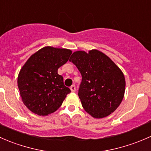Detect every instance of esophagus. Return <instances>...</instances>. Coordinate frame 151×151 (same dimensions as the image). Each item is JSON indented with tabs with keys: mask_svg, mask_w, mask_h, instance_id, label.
Returning <instances> with one entry per match:
<instances>
[{
	"mask_svg": "<svg viewBox=\"0 0 151 151\" xmlns=\"http://www.w3.org/2000/svg\"><path fill=\"white\" fill-rule=\"evenodd\" d=\"M70 90L71 91H73V92H75L76 91V86L75 85H72V86H70Z\"/></svg>",
	"mask_w": 151,
	"mask_h": 151,
	"instance_id": "obj_1",
	"label": "esophagus"
}]
</instances>
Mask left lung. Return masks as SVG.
<instances>
[{"label":"left lung","mask_w":151,"mask_h":151,"mask_svg":"<svg viewBox=\"0 0 151 151\" xmlns=\"http://www.w3.org/2000/svg\"><path fill=\"white\" fill-rule=\"evenodd\" d=\"M82 76L78 97L82 106L96 119L106 117L117 109L124 98L125 78L111 60L98 50L78 51L70 59Z\"/></svg>","instance_id":"obj_1"}]
</instances>
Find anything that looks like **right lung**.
I'll return each instance as SVG.
<instances>
[{
    "label": "right lung",
    "instance_id": "add662e5",
    "mask_svg": "<svg viewBox=\"0 0 151 151\" xmlns=\"http://www.w3.org/2000/svg\"><path fill=\"white\" fill-rule=\"evenodd\" d=\"M71 54L69 49L46 46L32 54L22 67L18 87L23 103L32 113L39 116L54 113L70 92L57 70Z\"/></svg>",
    "mask_w": 151,
    "mask_h": 151
}]
</instances>
